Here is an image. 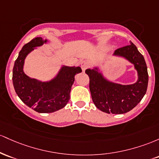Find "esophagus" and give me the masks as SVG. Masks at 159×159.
I'll return each mask as SVG.
<instances>
[{
  "label": "esophagus",
  "mask_w": 159,
  "mask_h": 159,
  "mask_svg": "<svg viewBox=\"0 0 159 159\" xmlns=\"http://www.w3.org/2000/svg\"><path fill=\"white\" fill-rule=\"evenodd\" d=\"M80 65H81L82 70H83V71H85L86 69H88L89 67V62L86 61H82L81 64H80Z\"/></svg>",
  "instance_id": "1"
}]
</instances>
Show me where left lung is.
I'll return each mask as SVG.
<instances>
[{"label":"left lung","mask_w":159,"mask_h":159,"mask_svg":"<svg viewBox=\"0 0 159 159\" xmlns=\"http://www.w3.org/2000/svg\"><path fill=\"white\" fill-rule=\"evenodd\" d=\"M119 48L113 56H121L134 65L138 79L134 84L121 85L109 81L98 71V67L87 69L89 76V89L92 101L101 111L107 113L122 114L129 112L138 104L147 92L149 75L145 59L136 46Z\"/></svg>","instance_id":"1"}]
</instances>
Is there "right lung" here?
Wrapping results in <instances>:
<instances>
[{
	"mask_svg": "<svg viewBox=\"0 0 159 159\" xmlns=\"http://www.w3.org/2000/svg\"><path fill=\"white\" fill-rule=\"evenodd\" d=\"M46 42L42 37H35L24 45L12 69V83L17 95L27 106L42 113H53L65 107L70 100L75 75L82 72L80 67L62 66L50 81L42 82L27 76L23 71L26 56Z\"/></svg>",
	"mask_w": 159,
	"mask_h": 159,
	"instance_id": "add662e5",
	"label": "right lung"
}]
</instances>
